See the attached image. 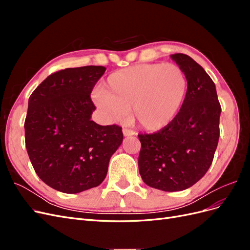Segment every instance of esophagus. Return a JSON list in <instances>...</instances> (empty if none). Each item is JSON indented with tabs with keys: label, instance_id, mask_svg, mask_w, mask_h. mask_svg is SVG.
<instances>
[{
	"label": "esophagus",
	"instance_id": "obj_1",
	"mask_svg": "<svg viewBox=\"0 0 250 250\" xmlns=\"http://www.w3.org/2000/svg\"><path fill=\"white\" fill-rule=\"evenodd\" d=\"M123 134L124 137H131V135H134L135 132L131 129H127V128H124L123 129Z\"/></svg>",
	"mask_w": 250,
	"mask_h": 250
}]
</instances>
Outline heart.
I'll return each mask as SVG.
<instances>
[{
  "instance_id": "heart-1",
  "label": "heart",
  "mask_w": 250,
  "mask_h": 250,
  "mask_svg": "<svg viewBox=\"0 0 250 250\" xmlns=\"http://www.w3.org/2000/svg\"><path fill=\"white\" fill-rule=\"evenodd\" d=\"M188 78L173 63H144L112 73L95 103L110 121L124 120L132 108L139 124L150 131L170 125L184 106Z\"/></svg>"
}]
</instances>
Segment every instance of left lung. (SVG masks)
I'll list each match as a JSON object with an SVG mask.
<instances>
[{
  "instance_id": "left-lung-1",
  "label": "left lung",
  "mask_w": 250,
  "mask_h": 250,
  "mask_svg": "<svg viewBox=\"0 0 250 250\" xmlns=\"http://www.w3.org/2000/svg\"><path fill=\"white\" fill-rule=\"evenodd\" d=\"M170 57L188 78L186 101L170 125L139 134V170L147 186L176 192L195 185L210 167L220 135L221 106L215 83L200 64L181 53Z\"/></svg>"
}]
</instances>
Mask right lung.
I'll use <instances>...</instances> for the list:
<instances>
[{
    "label": "right lung",
    "instance_id": "right-lung-1",
    "mask_svg": "<svg viewBox=\"0 0 250 250\" xmlns=\"http://www.w3.org/2000/svg\"><path fill=\"white\" fill-rule=\"evenodd\" d=\"M106 67H69L51 74L29 98L25 142L39 177L55 190L76 194L99 186L122 127L92 121L90 93Z\"/></svg>",
    "mask_w": 250,
    "mask_h": 250
}]
</instances>
